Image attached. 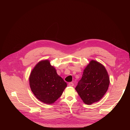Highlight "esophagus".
<instances>
[{"label": "esophagus", "mask_w": 130, "mask_h": 130, "mask_svg": "<svg viewBox=\"0 0 130 130\" xmlns=\"http://www.w3.org/2000/svg\"><path fill=\"white\" fill-rule=\"evenodd\" d=\"M73 85H74V84H73V83L72 82H70V83H68V86H69L72 87V86H73Z\"/></svg>", "instance_id": "obj_1"}]
</instances>
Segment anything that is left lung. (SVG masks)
Listing matches in <instances>:
<instances>
[{
    "label": "left lung",
    "mask_w": 130,
    "mask_h": 130,
    "mask_svg": "<svg viewBox=\"0 0 130 130\" xmlns=\"http://www.w3.org/2000/svg\"><path fill=\"white\" fill-rule=\"evenodd\" d=\"M109 78L104 66L91 60L85 68L75 89L83 102L90 105L99 101L107 91Z\"/></svg>",
    "instance_id": "8db88e82"
}]
</instances>
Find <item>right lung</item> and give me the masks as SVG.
Listing matches in <instances>:
<instances>
[{"label": "right lung", "instance_id": "add662e5", "mask_svg": "<svg viewBox=\"0 0 130 130\" xmlns=\"http://www.w3.org/2000/svg\"><path fill=\"white\" fill-rule=\"evenodd\" d=\"M31 91L40 101L51 104L62 95L67 83L59 76L49 60L40 61L32 70L29 76Z\"/></svg>", "mask_w": 130, "mask_h": 130}]
</instances>
